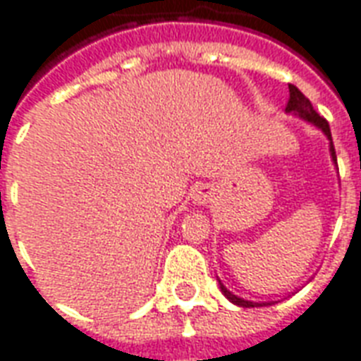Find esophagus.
<instances>
[{"mask_svg":"<svg viewBox=\"0 0 361 361\" xmlns=\"http://www.w3.org/2000/svg\"><path fill=\"white\" fill-rule=\"evenodd\" d=\"M210 201H212V189L208 188V185H202L201 189H197L193 193V202L199 204V207H204Z\"/></svg>","mask_w":361,"mask_h":361,"instance_id":"obj_1","label":"esophagus"}]
</instances>
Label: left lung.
<instances>
[{
  "label": "left lung",
  "mask_w": 361,
  "mask_h": 361,
  "mask_svg": "<svg viewBox=\"0 0 361 361\" xmlns=\"http://www.w3.org/2000/svg\"><path fill=\"white\" fill-rule=\"evenodd\" d=\"M285 113L302 118L304 122H308V124L316 126L317 130H322V132L325 133V137L329 140L331 160H333V164L337 166V154H335V147H333V140H331V130H329V124H327V120L323 118V116H319V114L314 111V106H312V103H310V99L304 97V93L293 84L289 85V103H287V106H285ZM218 283H220V290L224 293V296L228 298L229 302L237 304V306H241V308H258V306H271V304L279 302V300L252 302V300H247V298H241V296L233 295V293H231V290H229L228 287L220 281V279H218Z\"/></svg>",
  "instance_id": "1"
}]
</instances>
